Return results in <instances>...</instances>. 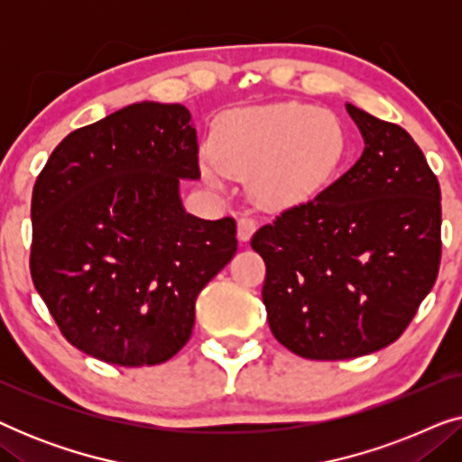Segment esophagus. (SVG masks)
I'll return each mask as SVG.
<instances>
[{"label": "esophagus", "instance_id": "esophagus-1", "mask_svg": "<svg viewBox=\"0 0 462 462\" xmlns=\"http://www.w3.org/2000/svg\"><path fill=\"white\" fill-rule=\"evenodd\" d=\"M256 231V220L250 217H242L237 220V237L239 242H250V237Z\"/></svg>", "mask_w": 462, "mask_h": 462}]
</instances>
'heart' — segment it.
I'll return each mask as SVG.
<instances>
[{
	"instance_id": "b5f03b06",
	"label": "heart",
	"mask_w": 462,
	"mask_h": 462,
	"mask_svg": "<svg viewBox=\"0 0 462 462\" xmlns=\"http://www.w3.org/2000/svg\"><path fill=\"white\" fill-rule=\"evenodd\" d=\"M345 153V130L332 113L299 103L245 106L218 125L217 153L206 151L201 174L214 187L250 179L267 206L307 198L330 179Z\"/></svg>"
}]
</instances>
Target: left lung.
Here are the masks:
<instances>
[{"instance_id": "obj_1", "label": "left lung", "mask_w": 462, "mask_h": 462, "mask_svg": "<svg viewBox=\"0 0 462 462\" xmlns=\"http://www.w3.org/2000/svg\"><path fill=\"white\" fill-rule=\"evenodd\" d=\"M364 153L252 237L273 337L307 359L368 356L400 338L438 280L441 193L400 125L346 103Z\"/></svg>"}]
</instances>
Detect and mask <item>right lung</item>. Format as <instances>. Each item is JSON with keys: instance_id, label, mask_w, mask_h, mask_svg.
Returning <instances> with one entry per match:
<instances>
[{"instance_id": "obj_1", "label": "right lung", "mask_w": 462, "mask_h": 462, "mask_svg": "<svg viewBox=\"0 0 462 462\" xmlns=\"http://www.w3.org/2000/svg\"><path fill=\"white\" fill-rule=\"evenodd\" d=\"M198 132L143 100L69 134L31 199V277L62 337L106 364L155 365L191 337L195 300L237 250L231 217L185 210Z\"/></svg>"}]
</instances>
